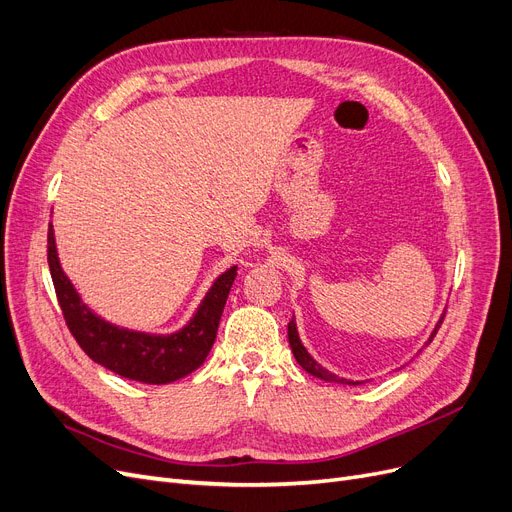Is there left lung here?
Segmentation results:
<instances>
[{
	"label": "left lung",
	"mask_w": 512,
	"mask_h": 512,
	"mask_svg": "<svg viewBox=\"0 0 512 512\" xmlns=\"http://www.w3.org/2000/svg\"><path fill=\"white\" fill-rule=\"evenodd\" d=\"M441 323H443V315L439 317V321H437V325H435V330L431 332V336H428V340L424 342V346H428L433 342V338H435V334H437V330L441 327ZM288 338H290V346H292V353H294V357H296V361H298V365L302 367L304 372H309L311 376H315V378H319V380H325V382H336V384H349V386H357V384H363V380H349V378H342V376H336V374H332L330 370H325L323 365H319L315 359H313V355L306 351V346L302 344V340H300V336H298V327H296V319L292 317V321L288 323ZM424 349H420L418 353H422Z\"/></svg>",
	"instance_id": "left-lung-1"
}]
</instances>
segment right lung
Segmentation results:
<instances>
[{
	"label": "right lung",
	"instance_id": "right-lung-1",
	"mask_svg": "<svg viewBox=\"0 0 512 512\" xmlns=\"http://www.w3.org/2000/svg\"><path fill=\"white\" fill-rule=\"evenodd\" d=\"M48 264L60 309L84 353L109 372L145 384H170L203 365L212 351L224 302L237 275V267L220 273L193 317L180 330L172 334H149L102 319L81 300L75 285L60 267L52 222L48 229Z\"/></svg>",
	"mask_w": 512,
	"mask_h": 512
}]
</instances>
